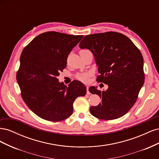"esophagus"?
I'll return each instance as SVG.
<instances>
[{"label": "esophagus", "instance_id": "34e87169", "mask_svg": "<svg viewBox=\"0 0 159 159\" xmlns=\"http://www.w3.org/2000/svg\"><path fill=\"white\" fill-rule=\"evenodd\" d=\"M87 95H90V92L89 91V87H88V85L87 86Z\"/></svg>", "mask_w": 159, "mask_h": 159}]
</instances>
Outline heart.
Returning a JSON list of instances; mask_svg holds the SVG:
<instances>
[{
  "mask_svg": "<svg viewBox=\"0 0 159 159\" xmlns=\"http://www.w3.org/2000/svg\"><path fill=\"white\" fill-rule=\"evenodd\" d=\"M81 51H83V50H81ZM88 75H89L88 74H80L77 75V78H78L81 81H85L88 80Z\"/></svg>",
  "mask_w": 159,
  "mask_h": 159,
  "instance_id": "heart-1",
  "label": "heart"
}]
</instances>
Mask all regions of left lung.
I'll use <instances>...</instances> for the list:
<instances>
[{
  "mask_svg": "<svg viewBox=\"0 0 159 159\" xmlns=\"http://www.w3.org/2000/svg\"><path fill=\"white\" fill-rule=\"evenodd\" d=\"M79 46L93 53L99 73L97 81L108 85L105 91L89 88L102 99L98 106L90 107V113L103 120L123 116L136 102L145 81L140 50L127 36L115 32L85 36Z\"/></svg>",
  "mask_w": 159,
  "mask_h": 159,
  "instance_id": "obj_1",
  "label": "left lung"
}]
</instances>
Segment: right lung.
Here are the masks:
<instances>
[{"label":"right lung","mask_w":159,"mask_h":159,"mask_svg":"<svg viewBox=\"0 0 159 159\" xmlns=\"http://www.w3.org/2000/svg\"><path fill=\"white\" fill-rule=\"evenodd\" d=\"M83 36L47 32L34 38L22 50L17 82L24 102L42 119H67L73 113L75 99L86 94V87L80 81L74 80L67 87L57 78Z\"/></svg>","instance_id":"add662e5"}]
</instances>
